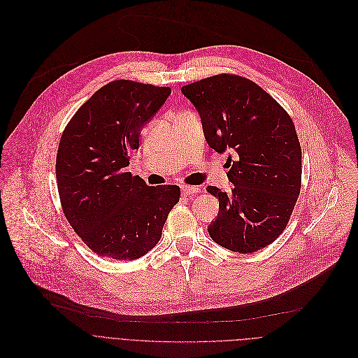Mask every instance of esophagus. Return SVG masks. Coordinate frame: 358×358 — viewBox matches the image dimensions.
I'll list each match as a JSON object with an SVG mask.
<instances>
[{"label":"esophagus","mask_w":358,"mask_h":358,"mask_svg":"<svg viewBox=\"0 0 358 358\" xmlns=\"http://www.w3.org/2000/svg\"><path fill=\"white\" fill-rule=\"evenodd\" d=\"M200 189L196 186H182V193L183 194H196L199 193Z\"/></svg>","instance_id":"1"}]
</instances>
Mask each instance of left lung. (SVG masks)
<instances>
[{"instance_id": "8db88e82", "label": "left lung", "mask_w": 358, "mask_h": 358, "mask_svg": "<svg viewBox=\"0 0 358 358\" xmlns=\"http://www.w3.org/2000/svg\"><path fill=\"white\" fill-rule=\"evenodd\" d=\"M196 107L210 148L229 152L227 193L207 226L214 243L241 254L273 243L287 227L301 192L302 151L292 118L264 89L236 75L211 76L183 86Z\"/></svg>"}]
</instances>
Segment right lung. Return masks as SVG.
<instances>
[{
  "label": "right lung",
  "instance_id": "obj_1",
  "mask_svg": "<svg viewBox=\"0 0 358 358\" xmlns=\"http://www.w3.org/2000/svg\"><path fill=\"white\" fill-rule=\"evenodd\" d=\"M169 94V87L111 82L78 110L62 134L56 157L62 208L100 257L122 261L145 255L161 240L179 201V186H148L127 172L141 129Z\"/></svg>",
  "mask_w": 358,
  "mask_h": 358
}]
</instances>
